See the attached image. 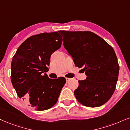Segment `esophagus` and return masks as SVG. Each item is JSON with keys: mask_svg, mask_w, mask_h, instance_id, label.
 Returning <instances> with one entry per match:
<instances>
[{"mask_svg": "<svg viewBox=\"0 0 130 130\" xmlns=\"http://www.w3.org/2000/svg\"><path fill=\"white\" fill-rule=\"evenodd\" d=\"M66 81H67V83H68L69 81L71 79H70V78H66Z\"/></svg>", "mask_w": 130, "mask_h": 130, "instance_id": "esophagus-1", "label": "esophagus"}]
</instances>
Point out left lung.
Here are the masks:
<instances>
[{
    "mask_svg": "<svg viewBox=\"0 0 130 130\" xmlns=\"http://www.w3.org/2000/svg\"><path fill=\"white\" fill-rule=\"evenodd\" d=\"M58 32L75 65L83 68L87 76L78 81L76 99L86 107L101 106L113 95L118 79L119 66L114 49L92 32Z\"/></svg>",
    "mask_w": 130,
    "mask_h": 130,
    "instance_id": "1",
    "label": "left lung"
}]
</instances>
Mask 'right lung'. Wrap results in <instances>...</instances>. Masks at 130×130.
<instances>
[{
	"label": "right lung",
	"instance_id": "add662e5",
	"mask_svg": "<svg viewBox=\"0 0 130 130\" xmlns=\"http://www.w3.org/2000/svg\"><path fill=\"white\" fill-rule=\"evenodd\" d=\"M62 37L58 32L30 37L19 46L11 62V80L18 96L37 111L49 109L57 103L66 83L64 77L51 79V55L60 49Z\"/></svg>",
	"mask_w": 130,
	"mask_h": 130
}]
</instances>
